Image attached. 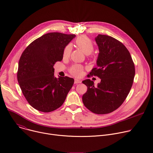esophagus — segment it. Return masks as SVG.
<instances>
[{
	"mask_svg": "<svg viewBox=\"0 0 153 153\" xmlns=\"http://www.w3.org/2000/svg\"><path fill=\"white\" fill-rule=\"evenodd\" d=\"M81 83V80H79V79H74V83L77 84V83Z\"/></svg>",
	"mask_w": 153,
	"mask_h": 153,
	"instance_id": "34e87169",
	"label": "esophagus"
}]
</instances>
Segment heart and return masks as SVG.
Wrapping results in <instances>:
<instances>
[{
	"label": "heart",
	"instance_id": "b5f03b06",
	"mask_svg": "<svg viewBox=\"0 0 153 153\" xmlns=\"http://www.w3.org/2000/svg\"><path fill=\"white\" fill-rule=\"evenodd\" d=\"M76 46L79 48L85 54H90L94 50V44L92 40L86 36H81L77 37L75 40ZM71 47L70 44L65 47L63 51L64 57H68L70 55ZM70 73L76 76L81 77L83 74V68L79 64H74L69 69Z\"/></svg>",
	"mask_w": 153,
	"mask_h": 153
}]
</instances>
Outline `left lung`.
<instances>
[{
	"label": "left lung",
	"mask_w": 153,
	"mask_h": 153,
	"mask_svg": "<svg viewBox=\"0 0 153 153\" xmlns=\"http://www.w3.org/2000/svg\"><path fill=\"white\" fill-rule=\"evenodd\" d=\"M95 40L99 53L97 67L90 74L97 76L101 81L97 86L90 79L82 82L88 88L82 101L91 112L105 114L117 110L126 99L133 83L135 67L129 51L122 42L102 34Z\"/></svg>",
	"instance_id": "left-lung-1"
}]
</instances>
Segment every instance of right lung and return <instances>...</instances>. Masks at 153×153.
<instances>
[{
    "label": "right lung",
    "instance_id": "right-lung-1",
    "mask_svg": "<svg viewBox=\"0 0 153 153\" xmlns=\"http://www.w3.org/2000/svg\"><path fill=\"white\" fill-rule=\"evenodd\" d=\"M74 34L49 33L34 40L22 54L17 81L29 104L49 113L62 105L74 84L73 78L54 77V65L63 59V51Z\"/></svg>",
    "mask_w": 153,
    "mask_h": 153
}]
</instances>
